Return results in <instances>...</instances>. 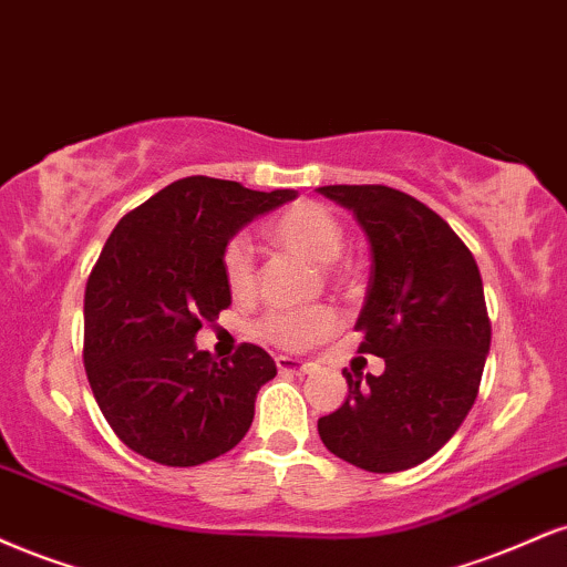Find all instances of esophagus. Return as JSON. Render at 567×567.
Returning <instances> with one entry per match:
<instances>
[{"label":"esophagus","instance_id":"esophagus-1","mask_svg":"<svg viewBox=\"0 0 567 567\" xmlns=\"http://www.w3.org/2000/svg\"><path fill=\"white\" fill-rule=\"evenodd\" d=\"M277 370L279 372H292V374H311L313 364L303 359H292V357H277Z\"/></svg>","mask_w":567,"mask_h":567}]
</instances>
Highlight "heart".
<instances>
[{"instance_id": "b5f03b06", "label": "heart", "mask_w": 567, "mask_h": 567, "mask_svg": "<svg viewBox=\"0 0 567 567\" xmlns=\"http://www.w3.org/2000/svg\"><path fill=\"white\" fill-rule=\"evenodd\" d=\"M277 248L311 261L313 266L336 264L346 245V231L340 221L319 203H296L279 214L266 229ZM224 279L231 296H250L256 288V269L248 245L240 237L224 248ZM338 327L336 311L327 306L306 311H269L258 322V336L282 349H309L330 336Z\"/></svg>"}]
</instances>
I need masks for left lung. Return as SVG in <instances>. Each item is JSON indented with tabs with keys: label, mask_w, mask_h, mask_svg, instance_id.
<instances>
[{
	"label": "left lung",
	"mask_w": 567,
	"mask_h": 567,
	"mask_svg": "<svg viewBox=\"0 0 567 567\" xmlns=\"http://www.w3.org/2000/svg\"><path fill=\"white\" fill-rule=\"evenodd\" d=\"M317 193L349 208L370 240L359 351L385 359L383 374L343 372L349 399L319 417V439L361 470L401 473L431 460L478 395L491 346L478 264L412 195L383 184H330Z\"/></svg>",
	"instance_id": "8db88e82"
}]
</instances>
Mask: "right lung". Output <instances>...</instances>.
<instances>
[{"instance_id": "right-lung-1", "label": "right lung", "mask_w": 567, "mask_h": 567, "mask_svg": "<svg viewBox=\"0 0 567 567\" xmlns=\"http://www.w3.org/2000/svg\"><path fill=\"white\" fill-rule=\"evenodd\" d=\"M187 176L115 224L84 296V367L100 412L136 454L195 467L245 439L275 359L243 343L231 361L195 346L231 303L221 258L256 216L296 200Z\"/></svg>"}]
</instances>
